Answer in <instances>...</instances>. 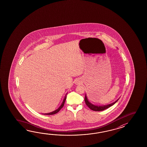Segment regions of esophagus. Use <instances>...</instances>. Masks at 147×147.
Segmentation results:
<instances>
[{
    "label": "esophagus",
    "mask_w": 147,
    "mask_h": 147,
    "mask_svg": "<svg viewBox=\"0 0 147 147\" xmlns=\"http://www.w3.org/2000/svg\"><path fill=\"white\" fill-rule=\"evenodd\" d=\"M80 81H79V80H77V81H76V84H80Z\"/></svg>",
    "instance_id": "1"
}]
</instances>
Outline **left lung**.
Masks as SVG:
<instances>
[{
	"mask_svg": "<svg viewBox=\"0 0 147 147\" xmlns=\"http://www.w3.org/2000/svg\"><path fill=\"white\" fill-rule=\"evenodd\" d=\"M119 100V99L118 100H116V101H115L114 102L112 103H110L109 105H105V106H96V105H94L93 104L90 103L88 100L87 97L86 96V94L85 95V98H84V101L86 105L91 110H93V111H103L104 110L106 109L107 108H109L111 106H113L114 104L118 101V100Z\"/></svg>",
	"mask_w": 147,
	"mask_h": 147,
	"instance_id": "1",
	"label": "left lung"
}]
</instances>
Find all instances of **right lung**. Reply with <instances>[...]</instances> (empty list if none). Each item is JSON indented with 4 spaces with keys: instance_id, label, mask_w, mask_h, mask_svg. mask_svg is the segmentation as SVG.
I'll return each instance as SVG.
<instances>
[{
    "instance_id": "1",
    "label": "right lung",
    "mask_w": 147,
    "mask_h": 147,
    "mask_svg": "<svg viewBox=\"0 0 147 147\" xmlns=\"http://www.w3.org/2000/svg\"><path fill=\"white\" fill-rule=\"evenodd\" d=\"M66 99V95L65 97V98L63 99V103H61V106L57 109L56 110H55V111H53V112H51V113H44V115H54V114H56L57 113H58L59 111H60V110L62 108H63V106H64V104H65V100Z\"/></svg>"
}]
</instances>
